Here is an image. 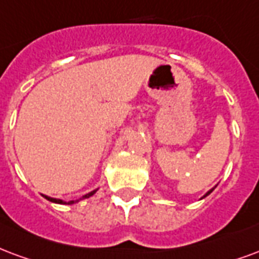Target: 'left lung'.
Returning a JSON list of instances; mask_svg holds the SVG:
<instances>
[{"mask_svg": "<svg viewBox=\"0 0 259 259\" xmlns=\"http://www.w3.org/2000/svg\"><path fill=\"white\" fill-rule=\"evenodd\" d=\"M211 192H212V189H210V191H208V192L206 193V195H204V196H203V198H206V196H207V195H210V193H211Z\"/></svg>", "mask_w": 259, "mask_h": 259, "instance_id": "obj_1", "label": "left lung"}]
</instances>
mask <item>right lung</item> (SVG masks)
<instances>
[{"instance_id":"right-lung-1","label":"right lung","mask_w":259,"mask_h":259,"mask_svg":"<svg viewBox=\"0 0 259 259\" xmlns=\"http://www.w3.org/2000/svg\"><path fill=\"white\" fill-rule=\"evenodd\" d=\"M95 192H96V191H93V192H91V193H88V195H85V196H83V199H85V198H89V196H92V195H93V193H95ZM44 198L48 199L49 202H53V203H64V202H63V200H60V199L49 198V196H47V195H44ZM72 203H75V202L72 200V202H68V204H72Z\"/></svg>"}]
</instances>
